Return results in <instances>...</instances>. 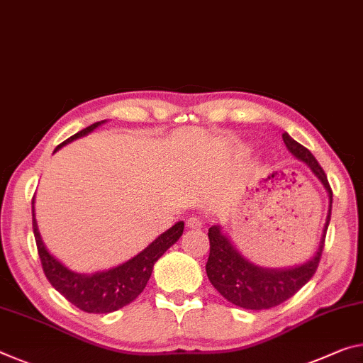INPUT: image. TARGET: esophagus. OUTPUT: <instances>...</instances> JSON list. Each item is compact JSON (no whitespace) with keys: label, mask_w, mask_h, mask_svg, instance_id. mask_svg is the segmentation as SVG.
<instances>
[{"label":"esophagus","mask_w":363,"mask_h":363,"mask_svg":"<svg viewBox=\"0 0 363 363\" xmlns=\"http://www.w3.org/2000/svg\"><path fill=\"white\" fill-rule=\"evenodd\" d=\"M203 220L202 218H199V216H192V218H189L187 220V223H186V226L189 228V229H200V228H203Z\"/></svg>","instance_id":"34e87169"}]
</instances>
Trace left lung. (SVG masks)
Wrapping results in <instances>:
<instances>
[{
	"mask_svg": "<svg viewBox=\"0 0 363 363\" xmlns=\"http://www.w3.org/2000/svg\"><path fill=\"white\" fill-rule=\"evenodd\" d=\"M283 140L287 150L298 160H302L303 163H307L310 169L315 172V176L323 184L328 195H330V210H328L323 235H321L320 247L315 257L301 267L286 269L257 267V264L245 260L234 249L229 239L220 231V226H211L208 229L210 255L205 268L210 283L224 298H228L234 306L247 310H264L279 306L312 279L316 268H318L321 254H323L326 229L331 220L333 191L323 168L315 160L312 152L296 142L289 134H283Z\"/></svg>",
	"mask_w": 363,
	"mask_h": 363,
	"instance_id": "obj_1",
	"label": "left lung"
}]
</instances>
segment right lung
<instances>
[{
  "instance_id": "obj_1",
  "label": "right lung",
  "mask_w": 363,
  "mask_h": 363,
  "mask_svg": "<svg viewBox=\"0 0 363 363\" xmlns=\"http://www.w3.org/2000/svg\"><path fill=\"white\" fill-rule=\"evenodd\" d=\"M101 123H105V121H101ZM101 123L91 124L89 128L77 132V134H74L72 137H69L67 140L56 147V150L62 145H66V143L79 139V137L87 135L89 132L99 128ZM32 224L40 262H42L43 273L50 281V284L61 296H65L72 306H76L77 308L84 310L87 313H111L114 310L123 308L132 301H135L140 292L145 289L148 279H150L155 262L172 244L177 242V239L181 238L184 231V223H176L174 226L158 235L145 250H142L139 255L130 258L129 262L119 264L116 268L108 269V272L89 276L71 272L61 262H57L53 255H50L47 247L42 242V238H40L35 213H33V200Z\"/></svg>"
}]
</instances>
